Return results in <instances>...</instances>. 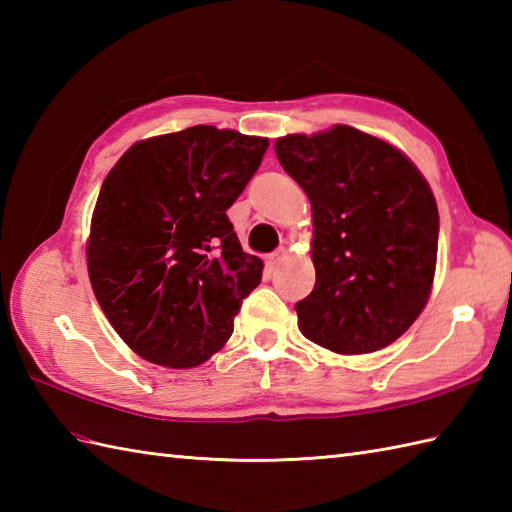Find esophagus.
Instances as JSON below:
<instances>
[{
    "label": "esophagus",
    "mask_w": 512,
    "mask_h": 512,
    "mask_svg": "<svg viewBox=\"0 0 512 512\" xmlns=\"http://www.w3.org/2000/svg\"><path fill=\"white\" fill-rule=\"evenodd\" d=\"M288 257V250L286 248H279V250H275L273 255H268V259H266V264L270 266V268H277L281 262H284V259Z\"/></svg>",
    "instance_id": "obj_1"
}]
</instances>
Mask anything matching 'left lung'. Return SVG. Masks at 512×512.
<instances>
[{"instance_id":"8db88e82","label":"left lung","mask_w":512,"mask_h":512,"mask_svg":"<svg viewBox=\"0 0 512 512\" xmlns=\"http://www.w3.org/2000/svg\"><path fill=\"white\" fill-rule=\"evenodd\" d=\"M312 204L317 281L297 303L301 334L336 354L383 350L420 317L438 259V204L394 145L350 125L277 138Z\"/></svg>"}]
</instances>
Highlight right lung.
I'll return each instance as SVG.
<instances>
[{"mask_svg":"<svg viewBox=\"0 0 512 512\" xmlns=\"http://www.w3.org/2000/svg\"><path fill=\"white\" fill-rule=\"evenodd\" d=\"M268 138L195 125L129 147L96 200L88 273L118 336L145 361L198 367L233 334L264 262L242 250L228 206Z\"/></svg>","mask_w":512,"mask_h":512,"instance_id":"add662e5","label":"right lung"}]
</instances>
